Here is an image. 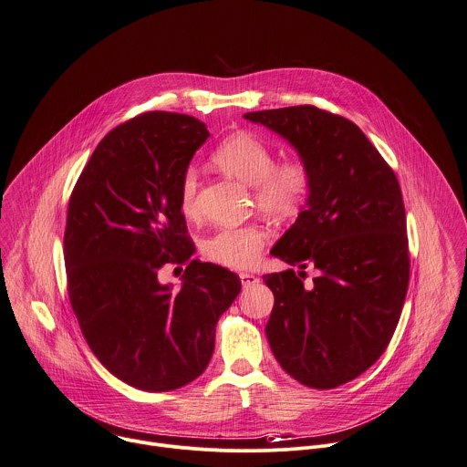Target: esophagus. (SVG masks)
I'll list each match as a JSON object with an SVG mask.
<instances>
[{
    "label": "esophagus",
    "mask_w": 467,
    "mask_h": 467,
    "mask_svg": "<svg viewBox=\"0 0 467 467\" xmlns=\"http://www.w3.org/2000/svg\"><path fill=\"white\" fill-rule=\"evenodd\" d=\"M240 280H242V285H244V287H249V285H253L258 278H256L253 273H240Z\"/></svg>",
    "instance_id": "obj_1"
}]
</instances>
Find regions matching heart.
Here are the masks:
<instances>
[{
  "instance_id": "1",
  "label": "heart",
  "mask_w": 467,
  "mask_h": 467,
  "mask_svg": "<svg viewBox=\"0 0 467 467\" xmlns=\"http://www.w3.org/2000/svg\"><path fill=\"white\" fill-rule=\"evenodd\" d=\"M214 165L225 174L254 189L260 211L275 218L295 216L307 202L314 185L309 165L295 155L275 165V150L262 137L240 131L223 139L213 151ZM198 172L187 169L180 182V207L183 214L198 211ZM269 242V231L262 225H231L211 234L203 244L205 256L231 269L253 265Z\"/></svg>"
}]
</instances>
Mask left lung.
I'll return each instance as SVG.
<instances>
[{
  "instance_id": "8db88e82",
  "label": "left lung",
  "mask_w": 467,
  "mask_h": 467,
  "mask_svg": "<svg viewBox=\"0 0 467 467\" xmlns=\"http://www.w3.org/2000/svg\"><path fill=\"white\" fill-rule=\"evenodd\" d=\"M282 135L314 185L271 254L296 265L264 275L275 295L265 327L273 356L298 383L336 389L389 347L409 287V240L394 171L352 120L316 106L244 115ZM320 269L303 287V269Z\"/></svg>"
}]
</instances>
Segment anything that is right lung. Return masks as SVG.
<instances>
[{
	"mask_svg": "<svg viewBox=\"0 0 467 467\" xmlns=\"http://www.w3.org/2000/svg\"><path fill=\"white\" fill-rule=\"evenodd\" d=\"M207 137L191 115H137L99 142L69 198L64 258L78 327L115 378L148 392L203 374L242 289L229 269L191 260L180 182ZM165 263L188 264L180 290L159 282Z\"/></svg>",
	"mask_w": 467,
	"mask_h": 467,
	"instance_id": "add662e5",
	"label": "right lung"
}]
</instances>
